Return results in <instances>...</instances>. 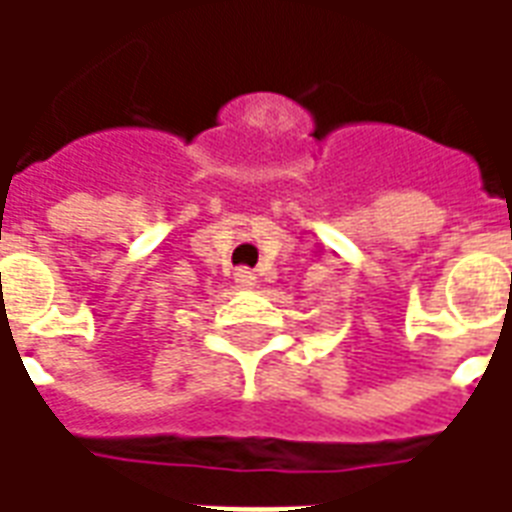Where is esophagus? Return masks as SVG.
Returning a JSON list of instances; mask_svg holds the SVG:
<instances>
[{
	"instance_id": "obj_1",
	"label": "esophagus",
	"mask_w": 512,
	"mask_h": 512,
	"mask_svg": "<svg viewBox=\"0 0 512 512\" xmlns=\"http://www.w3.org/2000/svg\"><path fill=\"white\" fill-rule=\"evenodd\" d=\"M255 279V271H249V268H238V271H235V285H238V288H252Z\"/></svg>"
}]
</instances>
